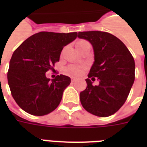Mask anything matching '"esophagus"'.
Returning a JSON list of instances; mask_svg holds the SVG:
<instances>
[{"instance_id": "esophagus-1", "label": "esophagus", "mask_w": 147, "mask_h": 147, "mask_svg": "<svg viewBox=\"0 0 147 147\" xmlns=\"http://www.w3.org/2000/svg\"><path fill=\"white\" fill-rule=\"evenodd\" d=\"M71 82H75L76 81V78H71Z\"/></svg>"}]
</instances>
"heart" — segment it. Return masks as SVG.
<instances>
[{
  "label": "heart",
  "mask_w": 147,
  "mask_h": 147,
  "mask_svg": "<svg viewBox=\"0 0 147 147\" xmlns=\"http://www.w3.org/2000/svg\"><path fill=\"white\" fill-rule=\"evenodd\" d=\"M83 42H86L85 41H79L77 42V44L79 43H83ZM85 69V66L84 65H72L68 68V71L70 74H71L72 76H81L82 74L84 72Z\"/></svg>",
  "instance_id": "obj_1"
}]
</instances>
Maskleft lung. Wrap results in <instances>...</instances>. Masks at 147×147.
Masks as SVG:
<instances>
[{
    "instance_id": "obj_1",
    "label": "left lung",
    "mask_w": 147,
    "mask_h": 147,
    "mask_svg": "<svg viewBox=\"0 0 147 147\" xmlns=\"http://www.w3.org/2000/svg\"><path fill=\"white\" fill-rule=\"evenodd\" d=\"M79 39L88 41L94 50L87 87L80 93L83 107L98 117H108L118 111L127 100L135 78L134 57L115 36L101 31L79 32ZM98 78L94 86L91 80Z\"/></svg>"
}]
</instances>
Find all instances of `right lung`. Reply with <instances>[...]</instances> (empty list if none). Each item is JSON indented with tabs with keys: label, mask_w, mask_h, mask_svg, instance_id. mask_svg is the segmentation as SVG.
I'll return each mask as SVG.
<instances>
[{
	"label": "right lung",
	"mask_w": 147,
	"mask_h": 147,
	"mask_svg": "<svg viewBox=\"0 0 147 147\" xmlns=\"http://www.w3.org/2000/svg\"><path fill=\"white\" fill-rule=\"evenodd\" d=\"M76 37V32H40L26 39L13 52L7 73L8 85L13 99L24 111L42 116L59 106L71 78L60 75L50 79L46 72L59 62L63 47Z\"/></svg>",
	"instance_id": "right-lung-1"
}]
</instances>
